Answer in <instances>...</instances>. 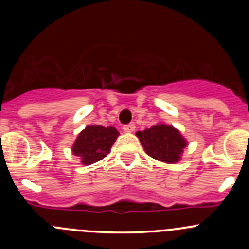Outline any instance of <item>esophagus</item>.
<instances>
[{
    "mask_svg": "<svg viewBox=\"0 0 249 249\" xmlns=\"http://www.w3.org/2000/svg\"><path fill=\"white\" fill-rule=\"evenodd\" d=\"M123 130H124L125 132H132L135 130V124L134 123H129V124L123 126Z\"/></svg>",
    "mask_w": 249,
    "mask_h": 249,
    "instance_id": "34e87169",
    "label": "esophagus"
}]
</instances>
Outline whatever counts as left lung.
Segmentation results:
<instances>
[{"label": "left lung", "mask_w": 249, "mask_h": 249, "mask_svg": "<svg viewBox=\"0 0 249 249\" xmlns=\"http://www.w3.org/2000/svg\"><path fill=\"white\" fill-rule=\"evenodd\" d=\"M136 135L148 155L167 164L177 162L187 145L179 131L170 125L158 124Z\"/></svg>", "instance_id": "left-lung-1"}]
</instances>
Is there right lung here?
Masks as SVG:
<instances>
[{
  "mask_svg": "<svg viewBox=\"0 0 249 249\" xmlns=\"http://www.w3.org/2000/svg\"><path fill=\"white\" fill-rule=\"evenodd\" d=\"M119 132L113 126L90 125L87 126L74 142L72 150L73 154L82 158L84 165L94 164L104 159L109 153L110 147L117 140Z\"/></svg>",
  "mask_w": 249,
  "mask_h": 249,
  "instance_id": "add662e5",
  "label": "right lung"
}]
</instances>
